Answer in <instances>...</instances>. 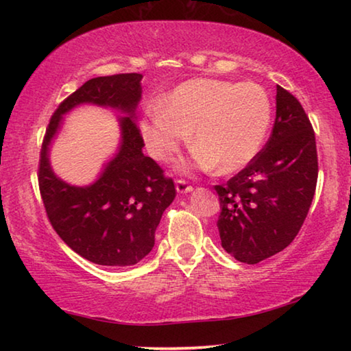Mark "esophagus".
<instances>
[{
    "label": "esophagus",
    "instance_id": "obj_1",
    "mask_svg": "<svg viewBox=\"0 0 351 351\" xmlns=\"http://www.w3.org/2000/svg\"><path fill=\"white\" fill-rule=\"evenodd\" d=\"M193 187L186 180H176V192L178 193H189L192 192Z\"/></svg>",
    "mask_w": 351,
    "mask_h": 351
}]
</instances>
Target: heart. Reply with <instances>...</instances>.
Wrapping results in <instances>:
<instances>
[{
  "label": "heart",
  "mask_w": 351,
  "mask_h": 351,
  "mask_svg": "<svg viewBox=\"0 0 351 351\" xmlns=\"http://www.w3.org/2000/svg\"><path fill=\"white\" fill-rule=\"evenodd\" d=\"M271 123L268 94L257 83L195 79L178 85L164 102L147 106L139 123L147 152L169 161L193 130L192 158L180 169L221 173L245 169L258 153Z\"/></svg>",
  "instance_id": "obj_1"
}]
</instances>
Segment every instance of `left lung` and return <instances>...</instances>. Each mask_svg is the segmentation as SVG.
Masks as SVG:
<instances>
[{"mask_svg":"<svg viewBox=\"0 0 351 351\" xmlns=\"http://www.w3.org/2000/svg\"><path fill=\"white\" fill-rule=\"evenodd\" d=\"M317 152L299 100L277 85L271 138L240 173L215 186L224 251L255 265L283 251L304 224L316 192Z\"/></svg>","mask_w":351,"mask_h":351,"instance_id":"1","label":"left lung"}]
</instances>
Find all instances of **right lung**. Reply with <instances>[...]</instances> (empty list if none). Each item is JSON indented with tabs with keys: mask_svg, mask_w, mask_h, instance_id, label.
Segmentation results:
<instances>
[{
	"mask_svg": "<svg viewBox=\"0 0 351 351\" xmlns=\"http://www.w3.org/2000/svg\"><path fill=\"white\" fill-rule=\"evenodd\" d=\"M142 74L96 77L58 105L40 153L38 184L47 218L58 237L83 258L104 266L139 263L154 246L164 210L175 199L170 178L142 153L144 141L136 123ZM91 103L121 110L118 153L90 186H71L50 167L49 148L75 106Z\"/></svg>",
	"mask_w": 351,
	"mask_h": 351,
	"instance_id": "right-lung-1",
	"label": "right lung"
}]
</instances>
